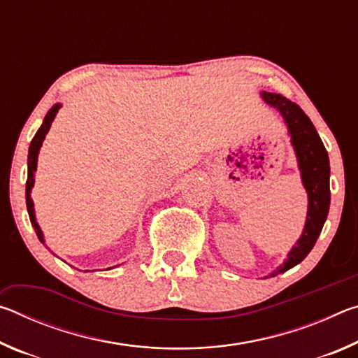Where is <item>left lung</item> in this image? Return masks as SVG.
<instances>
[{"instance_id": "left-lung-1", "label": "left lung", "mask_w": 358, "mask_h": 358, "mask_svg": "<svg viewBox=\"0 0 358 358\" xmlns=\"http://www.w3.org/2000/svg\"><path fill=\"white\" fill-rule=\"evenodd\" d=\"M265 104L276 108L287 126L294 153L299 166L301 185L308 194V211L305 227L287 259L265 278L284 273L305 259L322 230L330 208V161L322 141L308 115L282 94L262 92Z\"/></svg>"}]
</instances>
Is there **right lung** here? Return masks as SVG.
<instances>
[{
  "label": "right lung",
  "mask_w": 358,
  "mask_h": 358,
  "mask_svg": "<svg viewBox=\"0 0 358 358\" xmlns=\"http://www.w3.org/2000/svg\"><path fill=\"white\" fill-rule=\"evenodd\" d=\"M63 104H59L57 102L55 106H53L50 110L47 112L44 121H42L41 128L36 132L31 143H29V150H28V178H27V189H25V196H27V210H28V215H29V221H31V226L36 230V235H38V238L41 240V243L45 245V238H44V232H42L38 221H36V213H34V202L31 199V189L34 186V173H36V169H38V156H39V150L42 147V142H44V138L47 136V132L50 131V126L53 123V120H55L57 113L59 108H62ZM45 248H48L45 245ZM53 252V251H50ZM110 268H115V266H110ZM107 268V270H110ZM88 271V270H85Z\"/></svg>",
  "instance_id": "obj_1"
}]
</instances>
